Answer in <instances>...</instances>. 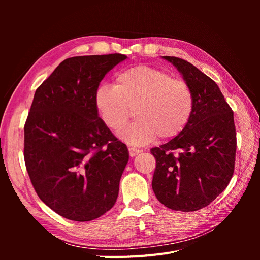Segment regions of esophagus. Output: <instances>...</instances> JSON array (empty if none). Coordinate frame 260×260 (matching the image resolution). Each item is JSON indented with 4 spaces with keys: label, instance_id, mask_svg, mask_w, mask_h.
<instances>
[{
    "label": "esophagus",
    "instance_id": "obj_1",
    "mask_svg": "<svg viewBox=\"0 0 260 260\" xmlns=\"http://www.w3.org/2000/svg\"><path fill=\"white\" fill-rule=\"evenodd\" d=\"M128 149H129V155H130L131 157H135V156H137L139 153L142 152V151H141V149H138V148H136V147H129Z\"/></svg>",
    "mask_w": 260,
    "mask_h": 260
}]
</instances>
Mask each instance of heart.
Masks as SVG:
<instances>
[{
    "instance_id": "1",
    "label": "heart",
    "mask_w": 260,
    "mask_h": 260,
    "mask_svg": "<svg viewBox=\"0 0 260 260\" xmlns=\"http://www.w3.org/2000/svg\"><path fill=\"white\" fill-rule=\"evenodd\" d=\"M194 95L186 81L165 70L139 65L123 70L115 85L102 84L95 92V107L107 127L119 131L128 122L131 109L136 121L119 137L131 145L147 144L158 136L176 137L190 121Z\"/></svg>"
}]
</instances>
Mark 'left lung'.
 Returning <instances> with one entry per match:
<instances>
[{
	"label": "left lung",
	"instance_id": "1",
	"mask_svg": "<svg viewBox=\"0 0 260 260\" xmlns=\"http://www.w3.org/2000/svg\"><path fill=\"white\" fill-rule=\"evenodd\" d=\"M170 61L194 95V112L185 128L168 143L153 147L156 159L152 187L172 210L195 211L222 193L233 176L237 132L233 112L217 83L191 62Z\"/></svg>",
	"mask_w": 260,
	"mask_h": 260
}]
</instances>
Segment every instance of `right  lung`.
I'll return each instance as SVG.
<instances>
[{
  "label": "right lung",
  "instance_id": "right-lung-1",
  "mask_svg": "<svg viewBox=\"0 0 260 260\" xmlns=\"http://www.w3.org/2000/svg\"><path fill=\"white\" fill-rule=\"evenodd\" d=\"M123 54L62 60L35 93L23 157L40 200L61 217L91 221L116 203L128 148L99 117L95 92Z\"/></svg>",
  "mask_w": 260,
  "mask_h": 260
}]
</instances>
